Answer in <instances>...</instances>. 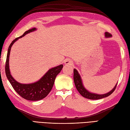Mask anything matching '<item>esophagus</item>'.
<instances>
[{"label": "esophagus", "mask_w": 130, "mask_h": 130, "mask_svg": "<svg viewBox=\"0 0 130 130\" xmlns=\"http://www.w3.org/2000/svg\"><path fill=\"white\" fill-rule=\"evenodd\" d=\"M64 64H70L71 65L73 63V62L72 60H70V59H66L64 61Z\"/></svg>", "instance_id": "esophagus-1"}]
</instances>
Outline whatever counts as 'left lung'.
Segmentation results:
<instances>
[{
  "label": "left lung",
  "instance_id": "obj_1",
  "mask_svg": "<svg viewBox=\"0 0 130 130\" xmlns=\"http://www.w3.org/2000/svg\"><path fill=\"white\" fill-rule=\"evenodd\" d=\"M111 36H112V35L111 34H109L107 32H105L106 37H110ZM74 81L77 90H78V92L80 93L81 95L82 96H84V98H87V99H91V100L100 99H102V98H106L110 95L114 91H115V90L116 89L117 86V84L112 90H111V91L109 92L108 93L104 94H98L90 93L85 88V87L83 85V84H82V80H81L80 74H78L77 70L76 69H74Z\"/></svg>",
  "mask_w": 130,
  "mask_h": 130
}]
</instances>
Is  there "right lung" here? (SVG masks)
<instances>
[{
  "instance_id": "obj_1",
  "label": "right lung",
  "mask_w": 130,
  "mask_h": 130,
  "mask_svg": "<svg viewBox=\"0 0 130 130\" xmlns=\"http://www.w3.org/2000/svg\"><path fill=\"white\" fill-rule=\"evenodd\" d=\"M36 30V29L35 27L29 29L25 31L22 36L16 38L11 42L7 51L5 64V73L6 77L15 91L23 98L30 101L40 100L48 95L53 87L56 76L60 73L63 67V64H61L50 69L40 80L32 84H22L19 83L12 76L9 69V56L12 46L19 38H22L26 34L32 32Z\"/></svg>"
}]
</instances>
